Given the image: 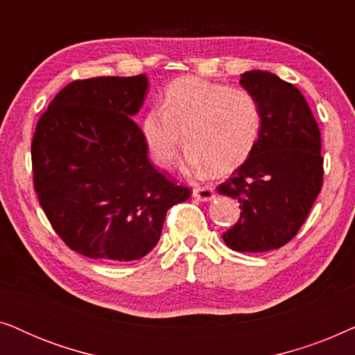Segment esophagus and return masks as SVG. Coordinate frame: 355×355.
Wrapping results in <instances>:
<instances>
[{
    "label": "esophagus",
    "mask_w": 355,
    "mask_h": 355,
    "mask_svg": "<svg viewBox=\"0 0 355 355\" xmlns=\"http://www.w3.org/2000/svg\"><path fill=\"white\" fill-rule=\"evenodd\" d=\"M192 197L196 198V200H200V202H210L215 198V191H213V187H210V186L197 187L192 191Z\"/></svg>",
    "instance_id": "esophagus-1"
}]
</instances>
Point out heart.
<instances>
[{
    "label": "heart",
    "instance_id": "obj_1",
    "mask_svg": "<svg viewBox=\"0 0 355 355\" xmlns=\"http://www.w3.org/2000/svg\"><path fill=\"white\" fill-rule=\"evenodd\" d=\"M260 129V106L250 92L198 77L174 80L162 108L142 119L144 140L159 166L176 159L184 135L186 169L198 174L239 168L254 152Z\"/></svg>",
    "mask_w": 355,
    "mask_h": 355
}]
</instances>
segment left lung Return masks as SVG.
<instances>
[{
  "instance_id": "left-lung-1",
  "label": "left lung",
  "mask_w": 355,
  "mask_h": 355,
  "mask_svg": "<svg viewBox=\"0 0 355 355\" xmlns=\"http://www.w3.org/2000/svg\"><path fill=\"white\" fill-rule=\"evenodd\" d=\"M241 85L259 101L261 129L250 157L218 186L242 208L223 241L236 252H268L297 234L322 191V137L297 87L266 71L244 72Z\"/></svg>"
}]
</instances>
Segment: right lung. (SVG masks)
Returning <instances> with one entry per match:
<instances>
[{"instance_id":"obj_1","label":"right lung","mask_w":355,"mask_h":355,"mask_svg":"<svg viewBox=\"0 0 355 355\" xmlns=\"http://www.w3.org/2000/svg\"><path fill=\"white\" fill-rule=\"evenodd\" d=\"M145 74L76 80L38 121L33 186L67 247L111 263L139 260L158 244L166 211L191 197L153 168L132 118Z\"/></svg>"}]
</instances>
